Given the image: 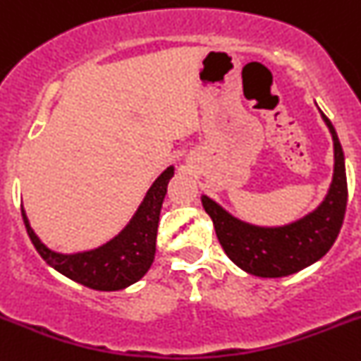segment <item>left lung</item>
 Listing matches in <instances>:
<instances>
[{
    "label": "left lung",
    "instance_id": "1",
    "mask_svg": "<svg viewBox=\"0 0 361 361\" xmlns=\"http://www.w3.org/2000/svg\"><path fill=\"white\" fill-rule=\"evenodd\" d=\"M321 112V110H319ZM333 139V178L324 200L283 226H257L235 217L217 201L201 196L204 212L214 221L222 249L242 271L258 278H283L321 260L335 244L348 204L345 161L331 121L321 112Z\"/></svg>",
    "mask_w": 361,
    "mask_h": 361
}]
</instances>
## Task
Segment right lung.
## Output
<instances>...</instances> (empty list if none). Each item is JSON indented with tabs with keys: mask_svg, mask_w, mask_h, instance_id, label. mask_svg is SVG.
<instances>
[{
	"mask_svg": "<svg viewBox=\"0 0 361 361\" xmlns=\"http://www.w3.org/2000/svg\"><path fill=\"white\" fill-rule=\"evenodd\" d=\"M174 176V165H169L146 192L133 217L126 226L99 247L80 252H56L44 244L30 226L25 208L23 221L33 245L46 264L73 281L101 292L123 290L144 278L149 271L157 251V230L160 210L167 194V185Z\"/></svg>",
	"mask_w": 361,
	"mask_h": 361,
	"instance_id": "obj_1",
	"label": "right lung"
}]
</instances>
